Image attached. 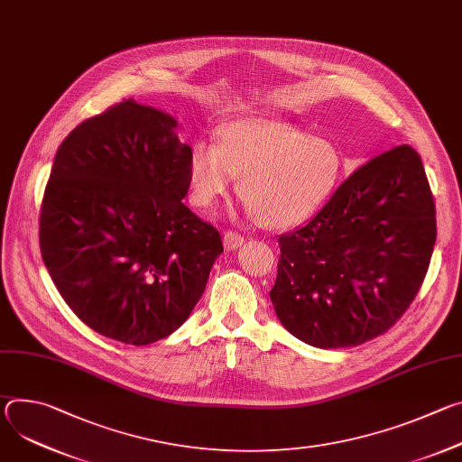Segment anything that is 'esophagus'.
Segmentation results:
<instances>
[{
	"instance_id": "34e87169",
	"label": "esophagus",
	"mask_w": 462,
	"mask_h": 462,
	"mask_svg": "<svg viewBox=\"0 0 462 462\" xmlns=\"http://www.w3.org/2000/svg\"><path fill=\"white\" fill-rule=\"evenodd\" d=\"M243 243H245V237L237 232L230 230V232H225V236H223V245L226 250H237Z\"/></svg>"
}]
</instances>
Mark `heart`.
<instances>
[{
	"label": "heart",
	"instance_id": "heart-1",
	"mask_svg": "<svg viewBox=\"0 0 462 462\" xmlns=\"http://www.w3.org/2000/svg\"><path fill=\"white\" fill-rule=\"evenodd\" d=\"M342 175L344 153L331 139L265 118L223 124L216 144H195L188 159L195 207L212 208L236 177L241 201L269 228H289L310 217L333 195Z\"/></svg>",
	"mask_w": 462,
	"mask_h": 462
}]
</instances>
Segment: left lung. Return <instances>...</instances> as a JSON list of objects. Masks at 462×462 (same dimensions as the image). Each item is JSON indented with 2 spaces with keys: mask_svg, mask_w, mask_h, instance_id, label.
Listing matches in <instances>:
<instances>
[{
  "mask_svg": "<svg viewBox=\"0 0 462 462\" xmlns=\"http://www.w3.org/2000/svg\"><path fill=\"white\" fill-rule=\"evenodd\" d=\"M437 237L419 153L397 146L360 166L301 228L280 236L271 291L298 340L355 347L383 335L415 300Z\"/></svg>",
  "mask_w": 462,
  "mask_h": 462,
  "instance_id": "1",
  "label": "left lung"
}]
</instances>
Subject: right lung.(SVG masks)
I'll return each instance as SVG.
<instances>
[{
    "label": "right lung",
    "instance_id": "add662e5",
    "mask_svg": "<svg viewBox=\"0 0 462 462\" xmlns=\"http://www.w3.org/2000/svg\"><path fill=\"white\" fill-rule=\"evenodd\" d=\"M177 127L171 115L124 100L65 137L43 193L40 248L58 292L122 344L177 331L223 252L219 232L182 203L191 148Z\"/></svg>",
    "mask_w": 462,
    "mask_h": 462
}]
</instances>
